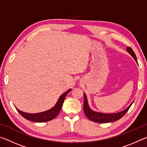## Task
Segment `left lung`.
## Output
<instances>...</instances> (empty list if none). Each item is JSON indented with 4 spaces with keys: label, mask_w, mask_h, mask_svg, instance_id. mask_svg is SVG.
Instances as JSON below:
<instances>
[{
    "label": "left lung",
    "mask_w": 147,
    "mask_h": 147,
    "mask_svg": "<svg viewBox=\"0 0 147 147\" xmlns=\"http://www.w3.org/2000/svg\"><path fill=\"white\" fill-rule=\"evenodd\" d=\"M129 53H130L133 58L135 59L136 61H137V58L136 56V54L134 53L132 49L130 47H127L126 49ZM84 111L85 113V115H86L89 120H91L93 122L98 123H110V122H113L119 120V119L125 115L126 113L130 109V106L132 103H131L130 106H129L127 108L124 109V111H121V112L117 113H113V114H106V113H98L95 112V111H92L91 109L89 108L88 104V100H87V97L86 96L85 93H84Z\"/></svg>",
    "instance_id": "left-lung-1"
}]
</instances>
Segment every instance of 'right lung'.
Returning <instances> with one entry per match:
<instances>
[{"instance_id":"obj_1","label":"right lung","mask_w":147,"mask_h":147,"mask_svg":"<svg viewBox=\"0 0 147 147\" xmlns=\"http://www.w3.org/2000/svg\"><path fill=\"white\" fill-rule=\"evenodd\" d=\"M70 91L71 89H69L66 92H65L62 95L60 96V97L59 98L56 105L53 108H51V109L46 111H43V112L38 113H27L20 111L17 108H16V109L24 119H26L28 121L38 122V123H44V122L51 121L55 118L59 114V111L61 110V107L63 106L65 98L66 95Z\"/></svg>"}]
</instances>
